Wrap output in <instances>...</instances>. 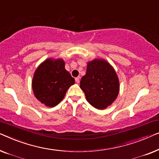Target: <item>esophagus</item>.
<instances>
[{
	"instance_id": "esophagus-1",
	"label": "esophagus",
	"mask_w": 159,
	"mask_h": 159,
	"mask_svg": "<svg viewBox=\"0 0 159 159\" xmlns=\"http://www.w3.org/2000/svg\"><path fill=\"white\" fill-rule=\"evenodd\" d=\"M75 82L77 83V84H79V83L80 82V79L79 77H77V78H75Z\"/></svg>"
}]
</instances>
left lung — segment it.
Segmentation results:
<instances>
[{"label": "left lung", "mask_w": 159, "mask_h": 159, "mask_svg": "<svg viewBox=\"0 0 159 159\" xmlns=\"http://www.w3.org/2000/svg\"><path fill=\"white\" fill-rule=\"evenodd\" d=\"M80 87L89 104L98 109H104L112 104L120 91L115 69L103 59H95L87 63L86 73L80 80Z\"/></svg>", "instance_id": "8db88e82"}]
</instances>
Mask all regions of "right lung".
<instances>
[{"label":"right lung","mask_w":159,"mask_h":159,"mask_svg":"<svg viewBox=\"0 0 159 159\" xmlns=\"http://www.w3.org/2000/svg\"><path fill=\"white\" fill-rule=\"evenodd\" d=\"M75 79L65 68L62 59L49 58L38 66L32 80L35 97L47 107H53L63 99Z\"/></svg>","instance_id":"right-lung-1"}]
</instances>
